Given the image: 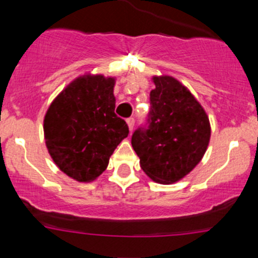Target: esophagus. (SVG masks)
<instances>
[{
  "label": "esophagus",
  "instance_id": "obj_1",
  "mask_svg": "<svg viewBox=\"0 0 258 258\" xmlns=\"http://www.w3.org/2000/svg\"><path fill=\"white\" fill-rule=\"evenodd\" d=\"M127 124H128L130 131L132 132V130H134V126H135V118H134V117H130V118H127Z\"/></svg>",
  "mask_w": 258,
  "mask_h": 258
}]
</instances>
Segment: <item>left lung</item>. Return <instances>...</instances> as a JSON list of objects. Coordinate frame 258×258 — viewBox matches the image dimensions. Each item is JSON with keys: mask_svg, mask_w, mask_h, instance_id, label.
Returning <instances> with one entry per match:
<instances>
[{"mask_svg": "<svg viewBox=\"0 0 258 258\" xmlns=\"http://www.w3.org/2000/svg\"><path fill=\"white\" fill-rule=\"evenodd\" d=\"M146 122L135 130L131 144L146 175L172 183L191 172L209 146L210 121L184 86L170 76L153 77Z\"/></svg>", "mask_w": 258, "mask_h": 258, "instance_id": "obj_1", "label": "left lung"}]
</instances>
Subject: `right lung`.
<instances>
[{"instance_id": "right-lung-1", "label": "right lung", "mask_w": 258, "mask_h": 258, "mask_svg": "<svg viewBox=\"0 0 258 258\" xmlns=\"http://www.w3.org/2000/svg\"><path fill=\"white\" fill-rule=\"evenodd\" d=\"M113 79L80 77L51 103L43 122L46 146L59 170L80 182L106 170L117 145L128 136L114 113Z\"/></svg>"}]
</instances>
